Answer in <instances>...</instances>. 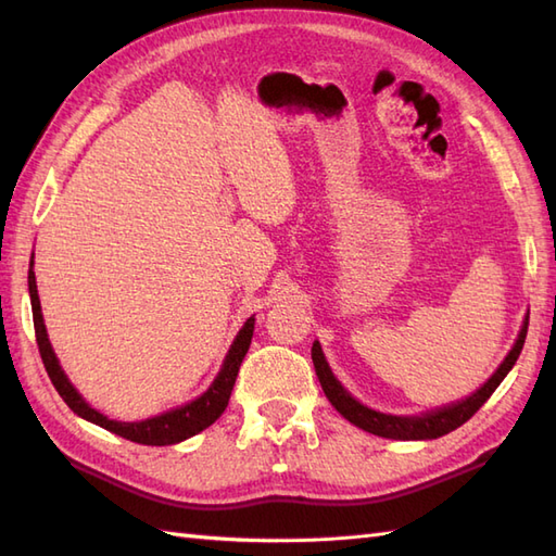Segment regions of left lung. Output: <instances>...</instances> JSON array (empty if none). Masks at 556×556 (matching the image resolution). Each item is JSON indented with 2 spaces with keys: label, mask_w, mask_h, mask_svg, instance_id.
I'll return each instance as SVG.
<instances>
[{
  "label": "left lung",
  "mask_w": 556,
  "mask_h": 556,
  "mask_svg": "<svg viewBox=\"0 0 556 556\" xmlns=\"http://www.w3.org/2000/svg\"><path fill=\"white\" fill-rule=\"evenodd\" d=\"M526 334H528V317L521 327V334H518L514 349L509 351V356L504 358V363L497 368L490 380L482 384L473 396H468L466 401H458V404L452 406H444L440 410H432V413H425L420 418H399V416H387V413H377L370 410L368 406L358 404L356 399H353L344 387L337 382V377L329 370V365L323 356V349L320 344H313V365H315V372H317V380H320L323 389H325V396L329 399V404H332L341 416H344L349 422L358 425L361 430L365 432H372L377 437H387V440H437V437H442L446 432H452L456 428H460L466 420H470L480 410V406L485 404V401L492 396L494 389L500 387V382L506 377L514 368V363L521 356V349L526 344Z\"/></svg>",
  "instance_id": "1"
}]
</instances>
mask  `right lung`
I'll use <instances>...</instances> for the list:
<instances>
[{"label": "right lung", "instance_id": "add662e5", "mask_svg": "<svg viewBox=\"0 0 556 556\" xmlns=\"http://www.w3.org/2000/svg\"><path fill=\"white\" fill-rule=\"evenodd\" d=\"M28 291H30V303H33L35 341H38L45 370H47V375H50V380L59 392V396H62L66 401V406L74 413H78L80 418L96 422V425H100V428L124 437V440L148 444V446H167V444L184 442V440H188V437L198 434L200 430L210 428V425L222 416L224 408H227L236 375H239V368L245 358L248 346H251L255 317H248V323L243 325L239 337L233 339L227 358H224L217 380L212 382L207 392L200 399H195L193 404H186L181 408H174L169 413H162V416L140 420V422H119V420H110L108 416H102V413H98L96 408H90L86 401H83V396L76 392L74 384L68 382V377L64 375L62 365H59L54 351L50 346V339H47V332H45L33 263H30V271H28Z\"/></svg>", "mask_w": 556, "mask_h": 556}]
</instances>
